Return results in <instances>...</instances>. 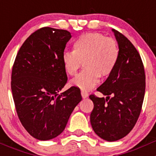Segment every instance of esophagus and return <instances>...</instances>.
<instances>
[{"label": "esophagus", "mask_w": 156, "mask_h": 156, "mask_svg": "<svg viewBox=\"0 0 156 156\" xmlns=\"http://www.w3.org/2000/svg\"><path fill=\"white\" fill-rule=\"evenodd\" d=\"M81 96L83 98H87L88 97V94L85 91H81Z\"/></svg>", "instance_id": "34e87169"}]
</instances>
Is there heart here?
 Wrapping results in <instances>:
<instances>
[{"instance_id": "b5f03b06", "label": "heart", "mask_w": 156, "mask_h": 156, "mask_svg": "<svg viewBox=\"0 0 156 156\" xmlns=\"http://www.w3.org/2000/svg\"><path fill=\"white\" fill-rule=\"evenodd\" d=\"M119 58L116 41L100 33H87L73 43V51H65L62 62L66 74L74 76L83 64V71L69 82L71 87L82 90H91L99 82V77L109 76Z\"/></svg>"}]
</instances>
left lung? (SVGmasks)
I'll use <instances>...</instances> for the list:
<instances>
[{
    "label": "left lung",
    "mask_w": 156,
    "mask_h": 156,
    "mask_svg": "<svg viewBox=\"0 0 156 156\" xmlns=\"http://www.w3.org/2000/svg\"><path fill=\"white\" fill-rule=\"evenodd\" d=\"M119 48L113 73L97 89L104 98L90 95L94 103L90 123L95 133L115 141L131 131L140 115L145 91V74L140 56L125 36L112 29Z\"/></svg>",
    "instance_id": "left-lung-1"
}]
</instances>
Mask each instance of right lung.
Masks as SVG:
<instances>
[{
	"instance_id": "right-lung-1",
	"label": "right lung",
	"mask_w": 156,
	"mask_h": 156,
	"mask_svg": "<svg viewBox=\"0 0 156 156\" xmlns=\"http://www.w3.org/2000/svg\"><path fill=\"white\" fill-rule=\"evenodd\" d=\"M70 32L44 27L19 49L12 73V91L19 120L34 138L48 140L66 128L82 100L79 88L60 93L67 82L62 56Z\"/></svg>"
}]
</instances>
